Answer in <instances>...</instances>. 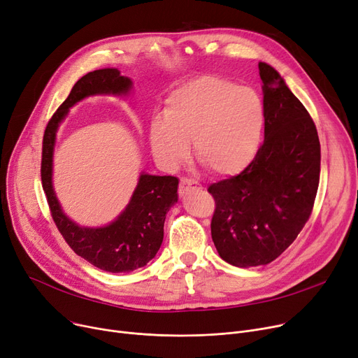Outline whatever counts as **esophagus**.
I'll use <instances>...</instances> for the list:
<instances>
[{"label": "esophagus", "mask_w": 358, "mask_h": 358, "mask_svg": "<svg viewBox=\"0 0 358 358\" xmlns=\"http://www.w3.org/2000/svg\"><path fill=\"white\" fill-rule=\"evenodd\" d=\"M200 189V184L192 178H181L180 180V196H185L190 190Z\"/></svg>", "instance_id": "34e87169"}]
</instances>
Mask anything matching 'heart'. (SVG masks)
<instances>
[{
  "mask_svg": "<svg viewBox=\"0 0 358 358\" xmlns=\"http://www.w3.org/2000/svg\"><path fill=\"white\" fill-rule=\"evenodd\" d=\"M266 108L254 90L239 88L217 77H199L176 88L165 100L164 117L149 127V143L165 169L177 168L189 155L222 177L235 176L254 159Z\"/></svg>",
  "mask_w": 358,
  "mask_h": 358,
  "instance_id": "heart-1",
  "label": "heart"
}]
</instances>
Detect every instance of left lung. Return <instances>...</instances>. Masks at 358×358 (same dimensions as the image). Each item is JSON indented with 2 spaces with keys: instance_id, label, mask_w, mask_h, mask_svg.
<instances>
[{
  "instance_id": "obj_1",
  "label": "left lung",
  "mask_w": 358,
  "mask_h": 358,
  "mask_svg": "<svg viewBox=\"0 0 358 358\" xmlns=\"http://www.w3.org/2000/svg\"><path fill=\"white\" fill-rule=\"evenodd\" d=\"M264 143L239 176L212 184V239L223 261L266 266L285 252L308 222L321 173V143L308 110L281 75L259 62Z\"/></svg>"
}]
</instances>
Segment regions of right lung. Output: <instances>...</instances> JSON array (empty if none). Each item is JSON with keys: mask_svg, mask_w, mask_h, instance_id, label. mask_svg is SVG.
<instances>
[{"mask_svg": "<svg viewBox=\"0 0 358 358\" xmlns=\"http://www.w3.org/2000/svg\"><path fill=\"white\" fill-rule=\"evenodd\" d=\"M134 81L119 69L88 72L77 81L68 99L52 116L43 136L42 184L52 217L73 252L108 273H130L152 259L164 239L168 210L178 201V178L141 173L136 189L120 215L104 227H81L64 212L53 189V152L56 134L69 108L94 96L127 97Z\"/></svg>", "mask_w": 358, "mask_h": 358, "instance_id": "add662e5", "label": "right lung"}]
</instances>
